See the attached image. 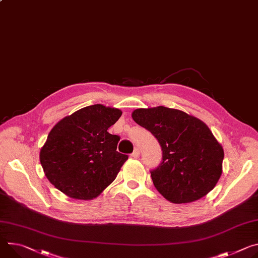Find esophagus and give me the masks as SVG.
<instances>
[{
	"mask_svg": "<svg viewBox=\"0 0 258 258\" xmlns=\"http://www.w3.org/2000/svg\"><path fill=\"white\" fill-rule=\"evenodd\" d=\"M131 156L133 157V158H138L139 156H140V150L137 148V149H135L134 150V152L131 154Z\"/></svg>",
	"mask_w": 258,
	"mask_h": 258,
	"instance_id": "34e87169",
	"label": "esophagus"
}]
</instances>
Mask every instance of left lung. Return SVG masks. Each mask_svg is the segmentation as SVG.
Segmentation results:
<instances>
[{
  "instance_id": "obj_1",
  "label": "left lung",
  "mask_w": 258,
  "mask_h": 258,
  "mask_svg": "<svg viewBox=\"0 0 258 258\" xmlns=\"http://www.w3.org/2000/svg\"><path fill=\"white\" fill-rule=\"evenodd\" d=\"M132 117L161 146L162 161L150 173L163 198L173 204H187L214 188L222 174L224 151L205 122L163 106L136 109Z\"/></svg>"
}]
</instances>
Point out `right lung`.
<instances>
[{
	"instance_id": "right-lung-1",
	"label": "right lung",
	"mask_w": 258,
	"mask_h": 258,
	"mask_svg": "<svg viewBox=\"0 0 258 258\" xmlns=\"http://www.w3.org/2000/svg\"><path fill=\"white\" fill-rule=\"evenodd\" d=\"M119 109L101 104L63 117L40 150L45 176L75 200L98 198L115 180L128 156L117 152L120 137L107 131L119 119Z\"/></svg>"
}]
</instances>
